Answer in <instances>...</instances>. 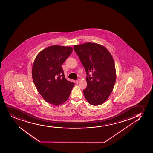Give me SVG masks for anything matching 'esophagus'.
<instances>
[{"mask_svg":"<svg viewBox=\"0 0 153 153\" xmlns=\"http://www.w3.org/2000/svg\"><path fill=\"white\" fill-rule=\"evenodd\" d=\"M80 81V79H77V80L76 81V82L77 83H79Z\"/></svg>","mask_w":153,"mask_h":153,"instance_id":"34e87169","label":"esophagus"}]
</instances>
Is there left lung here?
<instances>
[{"label": "left lung", "instance_id": "8db88e82", "mask_svg": "<svg viewBox=\"0 0 153 153\" xmlns=\"http://www.w3.org/2000/svg\"><path fill=\"white\" fill-rule=\"evenodd\" d=\"M74 49L87 75L88 85L83 90L85 98L91 105H101L111 94L116 80L112 56L105 47L96 43L74 45Z\"/></svg>", "mask_w": 153, "mask_h": 153}]
</instances>
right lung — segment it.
Instances as JSON below:
<instances>
[{"instance_id":"right-lung-1","label":"right lung","mask_w":153,"mask_h":153,"mask_svg":"<svg viewBox=\"0 0 153 153\" xmlns=\"http://www.w3.org/2000/svg\"><path fill=\"white\" fill-rule=\"evenodd\" d=\"M73 51L71 47L54 45L40 52L33 64L32 77L43 99L55 106L69 98L74 83L67 80L62 65Z\"/></svg>"}]
</instances>
